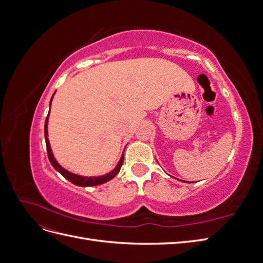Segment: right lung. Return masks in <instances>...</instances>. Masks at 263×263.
Masks as SVG:
<instances>
[{
  "instance_id": "add662e5",
  "label": "right lung",
  "mask_w": 263,
  "mask_h": 263,
  "mask_svg": "<svg viewBox=\"0 0 263 263\" xmlns=\"http://www.w3.org/2000/svg\"><path fill=\"white\" fill-rule=\"evenodd\" d=\"M51 101H52V98L50 100V105H51ZM48 116H49V112H48V115H47L46 122H45V140H46L47 154H48V158H49V161H50L51 165L61 174V176H63L67 180H69L71 183H73V184H76L78 186H94V185L103 184V183L112 180L119 172V170H121V168H122L123 161H124V155L122 156L121 160H119L118 164L116 165V168L113 171H110L109 173L105 174V176H102V177H90V178L81 177V176H78V174L71 173V172L67 171L66 169H63L62 166L57 161H55V159L53 158V155H52L51 148H50V144L48 140V129H47V126H48Z\"/></svg>"
}]
</instances>
